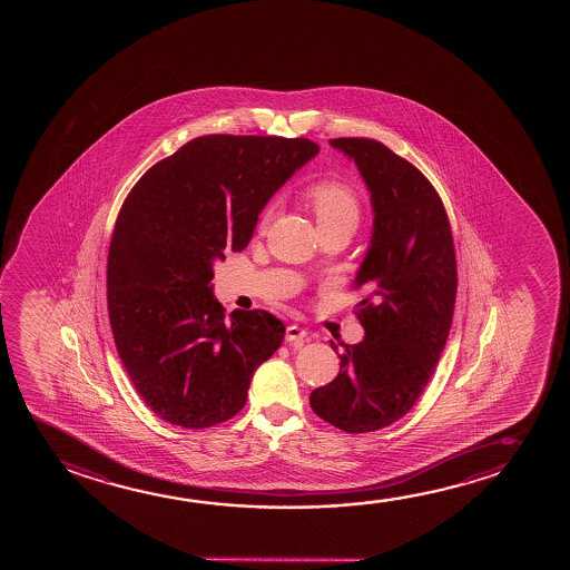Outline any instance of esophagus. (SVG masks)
<instances>
[{"label": "esophagus", "mask_w": 570, "mask_h": 570, "mask_svg": "<svg viewBox=\"0 0 570 570\" xmlns=\"http://www.w3.org/2000/svg\"><path fill=\"white\" fill-rule=\"evenodd\" d=\"M305 336H307V331H305V328L297 327V325H289V327L286 328V341H288V343H304Z\"/></svg>", "instance_id": "esophagus-1"}]
</instances>
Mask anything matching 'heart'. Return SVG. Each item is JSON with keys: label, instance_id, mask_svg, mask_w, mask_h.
Here are the masks:
<instances>
[{"label": "heart", "instance_id": "1", "mask_svg": "<svg viewBox=\"0 0 570 570\" xmlns=\"http://www.w3.org/2000/svg\"><path fill=\"white\" fill-rule=\"evenodd\" d=\"M307 203L321 226H335V224H358L360 204L351 188L336 183V180H321L317 185L307 188ZM271 219V208L263 214L261 227H265Z\"/></svg>", "mask_w": 570, "mask_h": 570}]
</instances>
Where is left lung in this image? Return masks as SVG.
<instances>
[{
    "label": "left lung",
    "mask_w": 570,
    "mask_h": 570,
    "mask_svg": "<svg viewBox=\"0 0 570 570\" xmlns=\"http://www.w3.org/2000/svg\"><path fill=\"white\" fill-rule=\"evenodd\" d=\"M328 144L358 167L374 219L356 273L366 292L356 305L364 338L344 344L341 372L312 391L309 403L336 429L374 432L411 411L444 351L458 289L452 229L414 165L366 138Z\"/></svg>",
    "instance_id": "8db88e82"
}]
</instances>
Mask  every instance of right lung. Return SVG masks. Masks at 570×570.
I'll use <instances>...</instances> for the list:
<instances>
[{
    "mask_svg": "<svg viewBox=\"0 0 570 570\" xmlns=\"http://www.w3.org/2000/svg\"><path fill=\"white\" fill-rule=\"evenodd\" d=\"M320 154L304 138L200 136L154 165L112 232L107 302L118 356L154 413L208 429L242 411L286 327L265 309L226 317L214 263L243 250L258 214Z\"/></svg>",
    "mask_w": 570,
    "mask_h": 570,
    "instance_id": "obj_1",
    "label": "right lung"
}]
</instances>
